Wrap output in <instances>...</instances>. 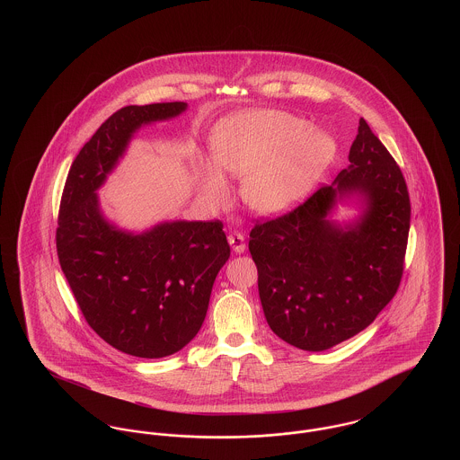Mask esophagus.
<instances>
[{
  "label": "esophagus",
  "mask_w": 460,
  "mask_h": 460,
  "mask_svg": "<svg viewBox=\"0 0 460 460\" xmlns=\"http://www.w3.org/2000/svg\"><path fill=\"white\" fill-rule=\"evenodd\" d=\"M227 241H229V244H231V248H233V252L236 253V255H240L243 253L244 250H246V244H244V238H243V234L241 233H231L229 236H227Z\"/></svg>",
  "instance_id": "34e87169"
}]
</instances>
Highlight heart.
Instances as JSON below:
<instances>
[{"label":"heart","mask_w":460,"mask_h":460,"mask_svg":"<svg viewBox=\"0 0 460 460\" xmlns=\"http://www.w3.org/2000/svg\"><path fill=\"white\" fill-rule=\"evenodd\" d=\"M212 160L198 156V191L208 205L229 193L224 174L244 177L241 195L261 216H279L305 197L334 156L324 132L308 131L305 120L272 110L236 113L220 120L210 137Z\"/></svg>","instance_id":"b5f03b06"}]
</instances>
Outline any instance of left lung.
I'll return each instance as SVG.
<instances>
[{"label":"left lung","instance_id":"8db88e82","mask_svg":"<svg viewBox=\"0 0 460 460\" xmlns=\"http://www.w3.org/2000/svg\"><path fill=\"white\" fill-rule=\"evenodd\" d=\"M349 160L331 186L250 233L267 324L300 350H328L367 328L402 279L411 229L405 179L364 119ZM338 202H355L359 216L332 220Z\"/></svg>","mask_w":460,"mask_h":460}]
</instances>
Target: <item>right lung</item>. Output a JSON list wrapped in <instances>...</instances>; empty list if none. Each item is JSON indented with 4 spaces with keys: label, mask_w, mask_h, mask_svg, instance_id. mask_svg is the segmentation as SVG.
<instances>
[{
    "label": "right lung",
    "mask_w": 460,
    "mask_h": 460,
    "mask_svg": "<svg viewBox=\"0 0 460 460\" xmlns=\"http://www.w3.org/2000/svg\"><path fill=\"white\" fill-rule=\"evenodd\" d=\"M186 109L172 102L115 111L75 156L60 203L57 252L75 302L100 338L141 358L172 355L197 336L231 248L219 220L120 229L103 216L96 191L136 132Z\"/></svg>",
    "instance_id": "right-lung-1"
}]
</instances>
